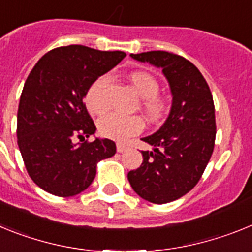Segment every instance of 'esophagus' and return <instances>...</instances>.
Wrapping results in <instances>:
<instances>
[{
  "mask_svg": "<svg viewBox=\"0 0 252 252\" xmlns=\"http://www.w3.org/2000/svg\"><path fill=\"white\" fill-rule=\"evenodd\" d=\"M116 149H117V153H124L127 149V146L125 145V144H121V142H117L116 144Z\"/></svg>",
  "mask_w": 252,
  "mask_h": 252,
  "instance_id": "1",
  "label": "esophagus"
}]
</instances>
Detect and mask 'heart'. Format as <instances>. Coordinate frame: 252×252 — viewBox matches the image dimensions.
<instances>
[{"instance_id":"b5f03b06","label":"heart","mask_w":252,"mask_h":252,"mask_svg":"<svg viewBox=\"0 0 252 252\" xmlns=\"http://www.w3.org/2000/svg\"><path fill=\"white\" fill-rule=\"evenodd\" d=\"M131 84L136 90L140 98V107L148 119L157 122L162 120L168 113L169 104L162 95L159 94L160 84L153 74L148 72H133L128 75ZM110 75L97 78L86 93V104L90 112L102 115L108 108L107 92L110 87ZM144 130V120L139 115L121 116L110 113L103 116L98 122V132L107 139L126 141Z\"/></svg>"}]
</instances>
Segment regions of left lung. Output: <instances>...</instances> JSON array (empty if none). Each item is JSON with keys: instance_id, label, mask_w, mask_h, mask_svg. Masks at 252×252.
Here are the masks:
<instances>
[{"instance_id": "1", "label": "left lung", "mask_w": 252, "mask_h": 252, "mask_svg": "<svg viewBox=\"0 0 252 252\" xmlns=\"http://www.w3.org/2000/svg\"><path fill=\"white\" fill-rule=\"evenodd\" d=\"M131 57L162 69L173 104L160 130L142 139L154 150L141 151L142 164L128 171V182L142 199L169 203L197 186L212 157L216 140L212 93L197 66L180 55L154 50Z\"/></svg>"}]
</instances>
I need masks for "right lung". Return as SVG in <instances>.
<instances>
[{
  "mask_svg": "<svg viewBox=\"0 0 252 252\" xmlns=\"http://www.w3.org/2000/svg\"><path fill=\"white\" fill-rule=\"evenodd\" d=\"M125 57L119 50L59 46L29 74L17 110V145L28 174L45 192L79 194L92 184L97 162L116 154L112 140H87L95 126L83 98L91 84Z\"/></svg>",
  "mask_w": 252,
  "mask_h": 252,
  "instance_id": "right-lung-1",
  "label": "right lung"
}]
</instances>
